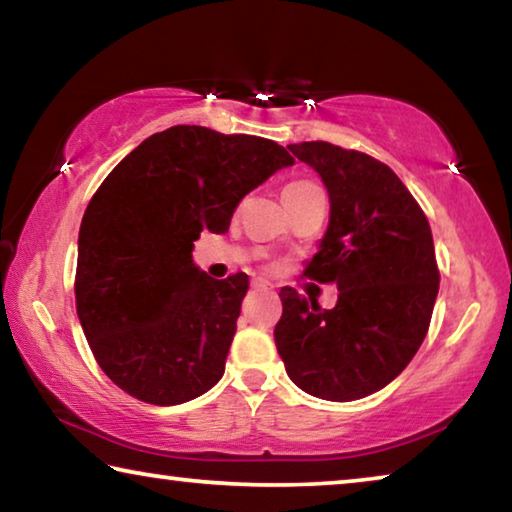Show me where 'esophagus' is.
<instances>
[{
    "instance_id": "34e87169",
    "label": "esophagus",
    "mask_w": 512,
    "mask_h": 512,
    "mask_svg": "<svg viewBox=\"0 0 512 512\" xmlns=\"http://www.w3.org/2000/svg\"><path fill=\"white\" fill-rule=\"evenodd\" d=\"M253 287H255V289H273L271 282H269V280H262V278L253 280Z\"/></svg>"
}]
</instances>
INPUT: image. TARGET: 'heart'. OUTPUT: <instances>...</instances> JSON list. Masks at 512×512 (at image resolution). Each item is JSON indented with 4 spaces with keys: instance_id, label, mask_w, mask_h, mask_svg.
Returning <instances> with one entry per match:
<instances>
[{
    "instance_id": "b5f03b06",
    "label": "heart",
    "mask_w": 512,
    "mask_h": 512,
    "mask_svg": "<svg viewBox=\"0 0 512 512\" xmlns=\"http://www.w3.org/2000/svg\"><path fill=\"white\" fill-rule=\"evenodd\" d=\"M310 189H316L312 182H291L285 186V191L282 193H298V191H310Z\"/></svg>"
}]
</instances>
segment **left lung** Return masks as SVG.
Returning <instances> with one entry per match:
<instances>
[{
  "label": "left lung",
  "mask_w": 512,
  "mask_h": 512,
  "mask_svg": "<svg viewBox=\"0 0 512 512\" xmlns=\"http://www.w3.org/2000/svg\"><path fill=\"white\" fill-rule=\"evenodd\" d=\"M326 184L330 223L305 278L337 305L282 287L275 346L287 376L326 401H355L399 376L431 326L440 271L428 218L383 161L326 141L289 145Z\"/></svg>",
  "instance_id": "left-lung-1"
}]
</instances>
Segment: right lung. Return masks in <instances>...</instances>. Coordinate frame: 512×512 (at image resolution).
<instances>
[{
  "instance_id": "add662e5",
  "label": "right lung",
  "mask_w": 512,
  "mask_h": 512,
  "mask_svg": "<svg viewBox=\"0 0 512 512\" xmlns=\"http://www.w3.org/2000/svg\"><path fill=\"white\" fill-rule=\"evenodd\" d=\"M291 164L275 141L175 125L95 191L79 227L77 316L97 364L129 396L177 405L223 378L248 275L209 278L193 241L227 232L241 198Z\"/></svg>"
}]
</instances>
